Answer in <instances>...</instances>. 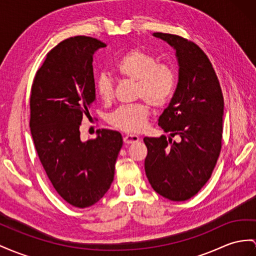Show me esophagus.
<instances>
[{"instance_id":"esophagus-1","label":"esophagus","mask_w":256,"mask_h":256,"mask_svg":"<svg viewBox=\"0 0 256 256\" xmlns=\"http://www.w3.org/2000/svg\"><path fill=\"white\" fill-rule=\"evenodd\" d=\"M138 140H140V137L137 135L128 134L123 137V142H124V144H126V145H130V144H134Z\"/></svg>"}]
</instances>
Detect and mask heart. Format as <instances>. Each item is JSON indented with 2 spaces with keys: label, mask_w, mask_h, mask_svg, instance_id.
Segmentation results:
<instances>
[{
  "label": "heart",
  "mask_w": 256,
  "mask_h": 256,
  "mask_svg": "<svg viewBox=\"0 0 256 256\" xmlns=\"http://www.w3.org/2000/svg\"><path fill=\"white\" fill-rule=\"evenodd\" d=\"M114 69L122 80L135 82V98L146 102L154 108L164 107L174 93L176 76L172 68L158 64L154 55L144 50H128L116 62ZM95 90L104 102L108 104L114 100V84L106 76L96 78ZM147 104L120 107L108 116L109 124L122 132H142L150 114Z\"/></svg>",
  "instance_id": "b5f03b06"
}]
</instances>
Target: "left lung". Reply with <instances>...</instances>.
Here are the masks:
<instances>
[{
  "label": "left lung",
  "mask_w": 256,
  "mask_h": 256,
  "mask_svg": "<svg viewBox=\"0 0 256 256\" xmlns=\"http://www.w3.org/2000/svg\"><path fill=\"white\" fill-rule=\"evenodd\" d=\"M176 50L178 83L159 126L170 137H145V172L156 192L185 201L199 192L212 175L222 149L224 97L213 66L198 45L176 34L154 32Z\"/></svg>",
  "instance_id": "1"
}]
</instances>
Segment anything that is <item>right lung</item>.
<instances>
[{
    "label": "right lung",
    "instance_id": "add662e5",
    "mask_svg": "<svg viewBox=\"0 0 256 256\" xmlns=\"http://www.w3.org/2000/svg\"><path fill=\"white\" fill-rule=\"evenodd\" d=\"M106 44L78 36L48 52L31 88L30 130L43 168L57 194L76 208L95 204L114 180L123 145L116 130H98L82 142V119L96 100L93 55Z\"/></svg>",
    "mask_w": 256,
    "mask_h": 256
}]
</instances>
